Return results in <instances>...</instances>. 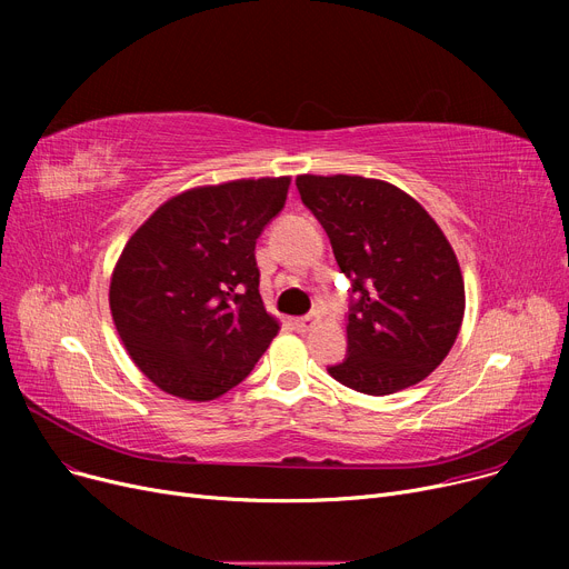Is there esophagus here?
<instances>
[{
  "mask_svg": "<svg viewBox=\"0 0 569 569\" xmlns=\"http://www.w3.org/2000/svg\"><path fill=\"white\" fill-rule=\"evenodd\" d=\"M313 325H316V313H307V316L295 318V327H297V330H300V332H309Z\"/></svg>",
  "mask_w": 569,
  "mask_h": 569,
  "instance_id": "34e87169",
  "label": "esophagus"
}]
</instances>
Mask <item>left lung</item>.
<instances>
[{
  "label": "left lung",
  "mask_w": 569,
  "mask_h": 569,
  "mask_svg": "<svg viewBox=\"0 0 569 569\" xmlns=\"http://www.w3.org/2000/svg\"><path fill=\"white\" fill-rule=\"evenodd\" d=\"M295 184L350 281L348 355L327 371L371 397L425 380L455 346L466 307L447 237L420 202L380 179L300 174Z\"/></svg>",
  "instance_id": "left-lung-1"
}]
</instances>
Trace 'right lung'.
Listing matches in <instances>:
<instances>
[{
    "label": "right lung",
    "instance_id": "right-lung-1",
    "mask_svg": "<svg viewBox=\"0 0 569 569\" xmlns=\"http://www.w3.org/2000/svg\"><path fill=\"white\" fill-rule=\"evenodd\" d=\"M290 177L200 187L161 204L129 239L110 311L138 369L163 392L212 401L242 382L279 332L262 307L256 242Z\"/></svg>",
    "mask_w": 569,
    "mask_h": 569
}]
</instances>
